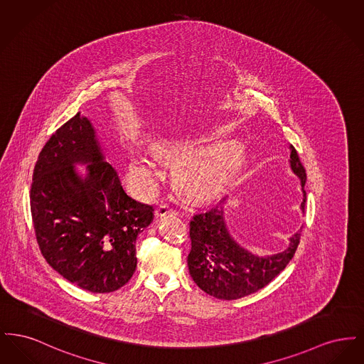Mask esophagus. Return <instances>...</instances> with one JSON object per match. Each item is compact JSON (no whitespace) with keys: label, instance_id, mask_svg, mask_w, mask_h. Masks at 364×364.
Masks as SVG:
<instances>
[{"label":"esophagus","instance_id":"1","mask_svg":"<svg viewBox=\"0 0 364 364\" xmlns=\"http://www.w3.org/2000/svg\"><path fill=\"white\" fill-rule=\"evenodd\" d=\"M168 214L176 215L177 211L172 208H169V206H166V205H162V206H159V208L156 210V217H165V215H168Z\"/></svg>","mask_w":364,"mask_h":364}]
</instances>
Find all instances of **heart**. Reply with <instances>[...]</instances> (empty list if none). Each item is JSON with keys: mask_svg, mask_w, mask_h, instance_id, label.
Listing matches in <instances>:
<instances>
[{"mask_svg": "<svg viewBox=\"0 0 364 364\" xmlns=\"http://www.w3.org/2000/svg\"><path fill=\"white\" fill-rule=\"evenodd\" d=\"M205 149V140L196 138H158L153 143L156 154L177 161L174 176L178 186L198 199L225 192L244 161V150L236 141ZM128 176L138 190H150L158 177L154 158L149 153H138L129 162Z\"/></svg>", "mask_w": 364, "mask_h": 364, "instance_id": "1", "label": "heart"}]
</instances>
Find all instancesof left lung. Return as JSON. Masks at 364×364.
<instances>
[{"mask_svg":"<svg viewBox=\"0 0 364 364\" xmlns=\"http://www.w3.org/2000/svg\"><path fill=\"white\" fill-rule=\"evenodd\" d=\"M291 169L299 178L306 205V169L294 146H289ZM225 199L213 208L198 211L190 223L191 251L188 269L195 284L210 296L235 300L266 287L294 258L301 228L289 237L288 247L273 255L250 252L230 235L225 221Z\"/></svg>","mask_w":364,"mask_h":364,"instance_id":"obj_1","label":"left lung"}]
</instances>
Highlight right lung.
Listing matches in <instances>:
<instances>
[{"mask_svg":"<svg viewBox=\"0 0 364 364\" xmlns=\"http://www.w3.org/2000/svg\"><path fill=\"white\" fill-rule=\"evenodd\" d=\"M76 164H85L80 174ZM36 242L46 262L92 294L120 289L136 270V237L153 208L122 190L91 122L76 113L39 153L30 192Z\"/></svg>","mask_w":364,"mask_h":364,"instance_id":"obj_1","label":"right lung"}]
</instances>
